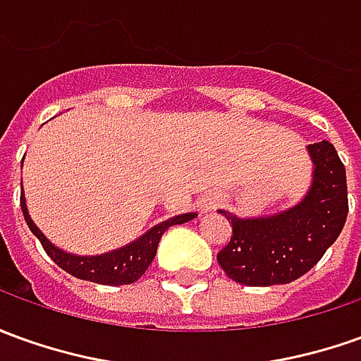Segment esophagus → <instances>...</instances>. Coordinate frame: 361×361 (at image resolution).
Instances as JSON below:
<instances>
[{
  "instance_id": "1",
  "label": "esophagus",
  "mask_w": 361,
  "mask_h": 361,
  "mask_svg": "<svg viewBox=\"0 0 361 361\" xmlns=\"http://www.w3.org/2000/svg\"><path fill=\"white\" fill-rule=\"evenodd\" d=\"M212 200H204V202H200V208H202V210H210V208H212Z\"/></svg>"
}]
</instances>
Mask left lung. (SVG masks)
I'll return each instance as SVG.
<instances>
[{
    "label": "left lung",
    "instance_id": "1",
    "mask_svg": "<svg viewBox=\"0 0 361 361\" xmlns=\"http://www.w3.org/2000/svg\"><path fill=\"white\" fill-rule=\"evenodd\" d=\"M314 183L302 202L271 218L242 220L220 210L232 224L230 242L216 259L235 283L283 285L302 277L336 242L348 216L346 169L332 143L309 145Z\"/></svg>",
    "mask_w": 361,
    "mask_h": 361
}]
</instances>
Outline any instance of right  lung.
<instances>
[{
	"mask_svg": "<svg viewBox=\"0 0 361 361\" xmlns=\"http://www.w3.org/2000/svg\"><path fill=\"white\" fill-rule=\"evenodd\" d=\"M21 210H23L25 222L29 226V230L39 238V242L43 245L47 255L61 269L71 273L74 277H78V279L92 281V283H98V285H129V283L137 281L151 265V261H153L157 253L159 240L165 233L166 228L175 226V224L188 222L196 216V214H183V216L171 218V220H166L163 224H157L155 228H151L145 235H141L137 242L129 243V245L121 247L118 252L104 253V255H96V257H76V255L56 250L43 233L39 232V228L35 226L33 220L27 214L23 192H21Z\"/></svg>",
	"mask_w": 361,
	"mask_h": 361,
	"instance_id": "add662e5",
	"label": "right lung"
}]
</instances>
